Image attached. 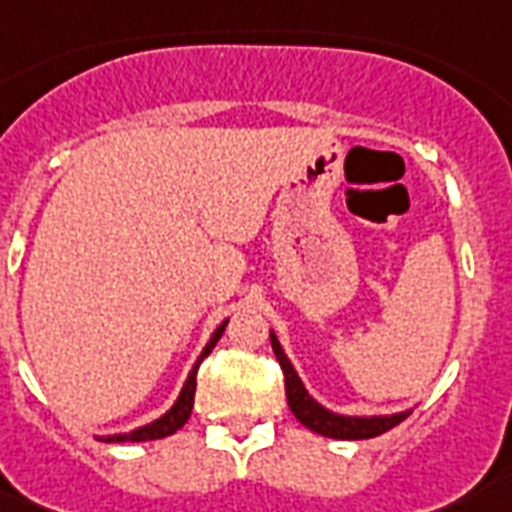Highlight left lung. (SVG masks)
<instances>
[{
    "label": "left lung",
    "instance_id": "obj_1",
    "mask_svg": "<svg viewBox=\"0 0 512 512\" xmlns=\"http://www.w3.org/2000/svg\"><path fill=\"white\" fill-rule=\"evenodd\" d=\"M269 339H272L277 363L283 368L285 398H288L293 417L299 419L304 427H310L312 433L326 435V438H339V441H363V438H376V435L387 433V430H392V427L400 425L408 417V411L390 414V417H344V414L328 411V408H323L318 400L312 398L310 392L304 390V384H301L296 368L291 366V360L285 358L277 336L269 334Z\"/></svg>",
    "mask_w": 512,
    "mask_h": 512
}]
</instances>
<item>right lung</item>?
<instances>
[{"label": "right lung", "instance_id": "obj_1", "mask_svg": "<svg viewBox=\"0 0 512 512\" xmlns=\"http://www.w3.org/2000/svg\"><path fill=\"white\" fill-rule=\"evenodd\" d=\"M224 328H227V320L221 323L216 331H213L211 342L205 344V350L200 352V358H197V363H194V368L189 371V379L184 382V387H181V395H178V400L170 406V411H165L160 419H154L152 425H144L138 427V430H133V433H122V435H106V438H101V441L106 443H125V441H157V438H165V435H173L176 430H181V427L186 425V419H189V414H192V406H194V390H197V368H200L202 358H208L211 355V350L216 347V342L221 339V334H224Z\"/></svg>", "mask_w": 512, "mask_h": 512}]
</instances>
